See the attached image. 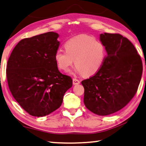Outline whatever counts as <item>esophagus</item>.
<instances>
[{
	"instance_id": "34e87169",
	"label": "esophagus",
	"mask_w": 146,
	"mask_h": 146,
	"mask_svg": "<svg viewBox=\"0 0 146 146\" xmlns=\"http://www.w3.org/2000/svg\"><path fill=\"white\" fill-rule=\"evenodd\" d=\"M80 83V82L76 78H73V84L74 85H78Z\"/></svg>"
}]
</instances>
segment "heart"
Listing matches in <instances>:
<instances>
[{
  "instance_id": "1",
  "label": "heart",
  "mask_w": 146,
  "mask_h": 146,
  "mask_svg": "<svg viewBox=\"0 0 146 146\" xmlns=\"http://www.w3.org/2000/svg\"><path fill=\"white\" fill-rule=\"evenodd\" d=\"M64 47L65 51L58 50L54 55L57 67L67 71L74 59L76 70L85 76L97 73L106 57L105 45L90 35H80L71 38L65 42Z\"/></svg>"
}]
</instances>
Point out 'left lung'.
Masks as SVG:
<instances>
[{
	"label": "left lung",
	"instance_id": "1",
	"mask_svg": "<svg viewBox=\"0 0 146 146\" xmlns=\"http://www.w3.org/2000/svg\"><path fill=\"white\" fill-rule=\"evenodd\" d=\"M107 56L102 68L82 82L84 104L98 115L106 116L123 108L137 92L143 70L140 55L129 40L118 33L100 34Z\"/></svg>",
	"mask_w": 146,
	"mask_h": 146
}]
</instances>
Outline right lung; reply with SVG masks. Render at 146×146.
I'll use <instances>...</instances> for the list:
<instances>
[{
	"instance_id": "right-lung-1",
	"label": "right lung",
	"mask_w": 146,
	"mask_h": 146,
	"mask_svg": "<svg viewBox=\"0 0 146 146\" xmlns=\"http://www.w3.org/2000/svg\"><path fill=\"white\" fill-rule=\"evenodd\" d=\"M58 37L57 33L49 32L25 38L8 59L9 89L22 108L33 116H46L58 109L72 85V78L61 74L55 61Z\"/></svg>"
}]
</instances>
